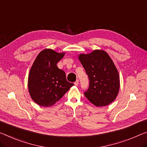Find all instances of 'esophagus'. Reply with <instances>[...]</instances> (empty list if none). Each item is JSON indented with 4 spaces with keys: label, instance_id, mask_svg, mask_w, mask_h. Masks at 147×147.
<instances>
[{
    "label": "esophagus",
    "instance_id": "esophagus-1",
    "mask_svg": "<svg viewBox=\"0 0 147 147\" xmlns=\"http://www.w3.org/2000/svg\"><path fill=\"white\" fill-rule=\"evenodd\" d=\"M78 82H79V80H76L75 82H74V85L78 86Z\"/></svg>",
    "mask_w": 147,
    "mask_h": 147
}]
</instances>
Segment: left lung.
Listing matches in <instances>:
<instances>
[{
    "instance_id": "1",
    "label": "left lung",
    "mask_w": 147,
    "mask_h": 147,
    "mask_svg": "<svg viewBox=\"0 0 147 147\" xmlns=\"http://www.w3.org/2000/svg\"><path fill=\"white\" fill-rule=\"evenodd\" d=\"M80 60L89 79V88L84 94L97 107L108 105L116 99L120 88L119 74L105 51L94 50L80 54Z\"/></svg>"
}]
</instances>
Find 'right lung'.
<instances>
[{"instance_id": "obj_1", "label": "right lung", "mask_w": 147, "mask_h": 147, "mask_svg": "<svg viewBox=\"0 0 147 147\" xmlns=\"http://www.w3.org/2000/svg\"><path fill=\"white\" fill-rule=\"evenodd\" d=\"M64 55V53L46 49L37 55L32 65L28 88L31 98L40 106L53 105L74 85L67 80L65 72L57 66Z\"/></svg>"}]
</instances>
